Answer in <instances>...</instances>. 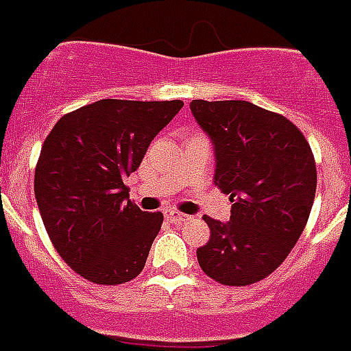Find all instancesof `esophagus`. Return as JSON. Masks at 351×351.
Here are the masks:
<instances>
[{"label": "esophagus", "instance_id": "1", "mask_svg": "<svg viewBox=\"0 0 351 351\" xmlns=\"http://www.w3.org/2000/svg\"><path fill=\"white\" fill-rule=\"evenodd\" d=\"M164 217L170 221V223H183V221L189 219V215H185V213H181L178 210H166L164 211Z\"/></svg>", "mask_w": 351, "mask_h": 351}]
</instances>
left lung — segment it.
Listing matches in <instances>:
<instances>
[{"mask_svg":"<svg viewBox=\"0 0 351 351\" xmlns=\"http://www.w3.org/2000/svg\"><path fill=\"white\" fill-rule=\"evenodd\" d=\"M215 149L213 183L230 196V221L204 215L210 242L198 265L223 285H251L282 265L302 234L317 171L302 132L283 115L243 100H193Z\"/></svg>","mask_w":351,"mask_h":351,"instance_id":"obj_1","label":"left lung"}]
</instances>
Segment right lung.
Listing matches in <instances>:
<instances>
[{
    "instance_id": "obj_1",
    "label": "right lung",
    "mask_w": 351,
    "mask_h": 351,
    "mask_svg": "<svg viewBox=\"0 0 351 351\" xmlns=\"http://www.w3.org/2000/svg\"><path fill=\"white\" fill-rule=\"evenodd\" d=\"M181 108V100H100L64 115L47 136L37 206L52 245L84 280L119 285L145 267L164 217L132 204L124 178Z\"/></svg>"
}]
</instances>
